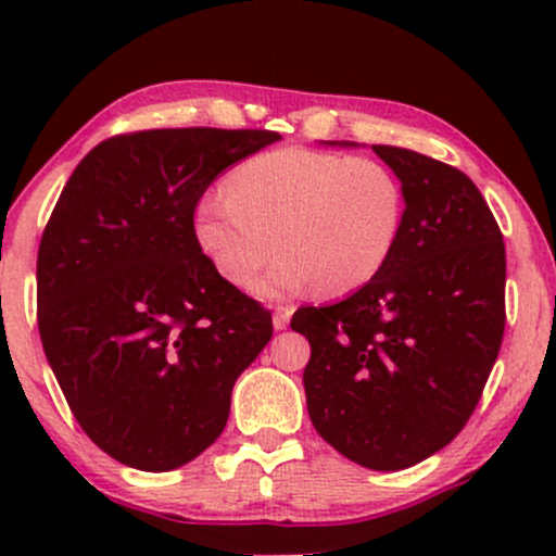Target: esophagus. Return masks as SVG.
<instances>
[{"instance_id":"esophagus-1","label":"esophagus","mask_w":556,"mask_h":556,"mask_svg":"<svg viewBox=\"0 0 556 556\" xmlns=\"http://www.w3.org/2000/svg\"><path fill=\"white\" fill-rule=\"evenodd\" d=\"M290 316H292L290 305H277V308H274V329H285L287 324H290Z\"/></svg>"}]
</instances>
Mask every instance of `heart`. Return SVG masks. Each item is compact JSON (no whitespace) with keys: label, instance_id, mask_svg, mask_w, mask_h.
Segmentation results:
<instances>
[{"label":"heart","instance_id":"heart-1","mask_svg":"<svg viewBox=\"0 0 556 556\" xmlns=\"http://www.w3.org/2000/svg\"><path fill=\"white\" fill-rule=\"evenodd\" d=\"M402 212V185L381 162L295 146L229 172L225 195L198 203L195 238L235 287H253L279 248L285 253L261 290L282 295L318 285L327 295H344L392 258Z\"/></svg>","mask_w":556,"mask_h":556}]
</instances>
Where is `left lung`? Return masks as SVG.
Segmentation results:
<instances>
[{
	"label": "left lung",
	"instance_id": "1",
	"mask_svg": "<svg viewBox=\"0 0 556 556\" xmlns=\"http://www.w3.org/2000/svg\"><path fill=\"white\" fill-rule=\"evenodd\" d=\"M402 182L392 258L368 285L290 327L311 342L308 416L324 442L371 470L410 468L473 416L504 337L502 229L465 172L374 146Z\"/></svg>",
	"mask_w": 556,
	"mask_h": 556
}]
</instances>
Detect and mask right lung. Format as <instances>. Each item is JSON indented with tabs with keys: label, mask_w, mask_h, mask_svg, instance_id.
Segmentation results:
<instances>
[{
	"label": "right lung",
	"mask_w": 556,
	"mask_h": 556,
	"mask_svg": "<svg viewBox=\"0 0 556 556\" xmlns=\"http://www.w3.org/2000/svg\"><path fill=\"white\" fill-rule=\"evenodd\" d=\"M279 138L222 127L106 138L43 227V353L80 429L117 463L162 473L201 455L271 340V311L214 269L193 216L219 172Z\"/></svg>",
	"instance_id": "obj_1"
}]
</instances>
